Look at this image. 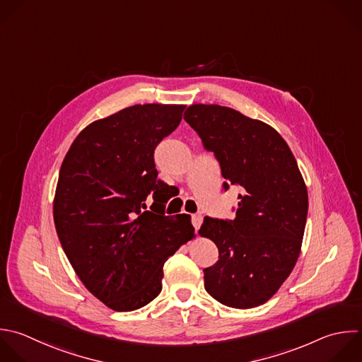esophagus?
<instances>
[{"instance_id": "obj_1", "label": "esophagus", "mask_w": 362, "mask_h": 362, "mask_svg": "<svg viewBox=\"0 0 362 362\" xmlns=\"http://www.w3.org/2000/svg\"><path fill=\"white\" fill-rule=\"evenodd\" d=\"M202 221H204V216L201 214L192 215V225L195 229H199V226L202 225Z\"/></svg>"}]
</instances>
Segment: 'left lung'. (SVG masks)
<instances>
[{
  "label": "left lung",
  "instance_id": "1",
  "mask_svg": "<svg viewBox=\"0 0 362 362\" xmlns=\"http://www.w3.org/2000/svg\"><path fill=\"white\" fill-rule=\"evenodd\" d=\"M184 120L214 151L226 182L242 187L235 219L205 216L199 229L219 250L204 269L205 290L228 307H257L298 259L308 209L303 175L283 137L260 120L219 105H191Z\"/></svg>",
  "mask_w": 362,
  "mask_h": 362
}]
</instances>
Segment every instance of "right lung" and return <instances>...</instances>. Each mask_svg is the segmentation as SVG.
<instances>
[{
    "label": "right lung",
    "mask_w": 362,
    "mask_h": 362,
    "mask_svg": "<svg viewBox=\"0 0 362 362\" xmlns=\"http://www.w3.org/2000/svg\"><path fill=\"white\" fill-rule=\"evenodd\" d=\"M184 105H134L85 127L59 171L54 221L85 287L115 311H133L163 288V266L191 240L189 215L164 214L154 150ZM153 194L151 211L145 199Z\"/></svg>",
    "instance_id": "add662e5"
}]
</instances>
